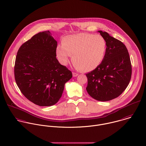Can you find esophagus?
Here are the masks:
<instances>
[{
    "label": "esophagus",
    "mask_w": 146,
    "mask_h": 146,
    "mask_svg": "<svg viewBox=\"0 0 146 146\" xmlns=\"http://www.w3.org/2000/svg\"><path fill=\"white\" fill-rule=\"evenodd\" d=\"M72 75H73L74 77H76L78 75V74L76 73V72H72Z\"/></svg>",
    "instance_id": "1"
}]
</instances>
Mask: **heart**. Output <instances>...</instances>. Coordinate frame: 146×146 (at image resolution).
I'll return each mask as SVG.
<instances>
[{"instance_id":"1","label":"heart","mask_w":146,"mask_h":146,"mask_svg":"<svg viewBox=\"0 0 146 146\" xmlns=\"http://www.w3.org/2000/svg\"><path fill=\"white\" fill-rule=\"evenodd\" d=\"M62 45L56 49L59 62L66 65L71 56L75 66L84 71H91L102 63L106 50V43L99 35L79 33L64 37Z\"/></svg>"}]
</instances>
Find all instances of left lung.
<instances>
[{
  "instance_id": "left-lung-1",
  "label": "left lung",
  "mask_w": 146,
  "mask_h": 146,
  "mask_svg": "<svg viewBox=\"0 0 146 146\" xmlns=\"http://www.w3.org/2000/svg\"><path fill=\"white\" fill-rule=\"evenodd\" d=\"M106 43L102 63L86 74L88 94L94 99L107 101L121 95L128 86L132 73L131 64L126 46L107 32L98 31Z\"/></svg>"
}]
</instances>
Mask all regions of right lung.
I'll list each match as a JSON object with an SVG mask.
<instances>
[{
	"instance_id": "add662e5",
	"label": "right lung",
	"mask_w": 146,
	"mask_h": 146,
	"mask_svg": "<svg viewBox=\"0 0 146 146\" xmlns=\"http://www.w3.org/2000/svg\"><path fill=\"white\" fill-rule=\"evenodd\" d=\"M56 47L50 31H44L24 43L16 57L14 74L18 87L27 99L41 106L55 104L72 76L57 60Z\"/></svg>"
}]
</instances>
